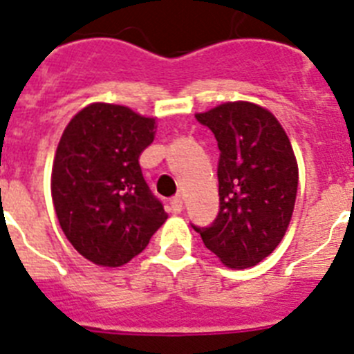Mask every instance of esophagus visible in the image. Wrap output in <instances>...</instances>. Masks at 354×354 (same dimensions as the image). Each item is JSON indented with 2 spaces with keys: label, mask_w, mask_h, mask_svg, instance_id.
<instances>
[{
  "label": "esophagus",
  "mask_w": 354,
  "mask_h": 354,
  "mask_svg": "<svg viewBox=\"0 0 354 354\" xmlns=\"http://www.w3.org/2000/svg\"><path fill=\"white\" fill-rule=\"evenodd\" d=\"M171 205V209H173V213H180L181 209H183V201H181V197H173V199L169 201Z\"/></svg>",
  "instance_id": "obj_1"
}]
</instances>
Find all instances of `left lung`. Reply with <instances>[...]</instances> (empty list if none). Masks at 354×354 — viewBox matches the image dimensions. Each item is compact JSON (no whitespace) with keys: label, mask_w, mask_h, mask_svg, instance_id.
I'll return each mask as SVG.
<instances>
[{"label":"left lung","mask_w":354,"mask_h":354,"mask_svg":"<svg viewBox=\"0 0 354 354\" xmlns=\"http://www.w3.org/2000/svg\"><path fill=\"white\" fill-rule=\"evenodd\" d=\"M196 120L221 149V206L212 224L192 227L225 266H256L284 238L295 209L298 165L291 142L277 118L250 102H227Z\"/></svg>","instance_id":"8db88e82"}]
</instances>
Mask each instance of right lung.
I'll return each instance as SVG.
<instances>
[{
  "label": "right lung",
  "mask_w": 354,
  "mask_h": 354,
  "mask_svg": "<svg viewBox=\"0 0 354 354\" xmlns=\"http://www.w3.org/2000/svg\"><path fill=\"white\" fill-rule=\"evenodd\" d=\"M153 130V118L91 104L59 139L50 181L54 209L70 243L91 263H129L167 218L139 165Z\"/></svg>",
  "instance_id": "1"
}]
</instances>
